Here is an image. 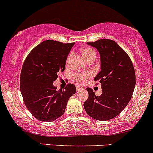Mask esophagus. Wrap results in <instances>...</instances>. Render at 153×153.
<instances>
[{"mask_svg": "<svg viewBox=\"0 0 153 153\" xmlns=\"http://www.w3.org/2000/svg\"><path fill=\"white\" fill-rule=\"evenodd\" d=\"M83 89V88L81 87V86H76V90L77 91H80V90H81V89Z\"/></svg>", "mask_w": 153, "mask_h": 153, "instance_id": "1", "label": "esophagus"}]
</instances>
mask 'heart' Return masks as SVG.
<instances>
[{
	"instance_id": "b5f03b06",
	"label": "heart",
	"mask_w": 153,
	"mask_h": 153,
	"mask_svg": "<svg viewBox=\"0 0 153 153\" xmlns=\"http://www.w3.org/2000/svg\"><path fill=\"white\" fill-rule=\"evenodd\" d=\"M81 52L82 54L83 57L86 60L89 56L91 55H95V51L92 48L90 47H85V48H83V49H81ZM71 55H69L67 58V64H68L69 61V58H70ZM92 73L90 72H84V73H78V74H75L74 75V79L78 83H84L85 82L86 80L88 78H89V77L91 76Z\"/></svg>"
}]
</instances>
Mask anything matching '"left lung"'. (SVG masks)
Returning a JSON list of instances; mask_svg holds the SVG:
<instances>
[{
  "label": "left lung",
  "mask_w": 153,
  "mask_h": 153,
  "mask_svg": "<svg viewBox=\"0 0 153 153\" xmlns=\"http://www.w3.org/2000/svg\"><path fill=\"white\" fill-rule=\"evenodd\" d=\"M87 44L100 54L101 71L94 80L101 83L102 94L96 96L87 88L89 97L84 107L94 119L107 121L121 113L130 101L135 86V69L126 52L114 41L101 39Z\"/></svg>",
  "instance_id": "8db88e82"
}]
</instances>
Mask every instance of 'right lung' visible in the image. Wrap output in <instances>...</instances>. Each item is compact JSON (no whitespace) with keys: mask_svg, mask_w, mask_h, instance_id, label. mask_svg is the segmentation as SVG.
I'll list each match as a JSON object with an SVG mask.
<instances>
[{"mask_svg":"<svg viewBox=\"0 0 153 153\" xmlns=\"http://www.w3.org/2000/svg\"><path fill=\"white\" fill-rule=\"evenodd\" d=\"M75 43L47 40L27 55L21 72V92L29 112L40 121L50 122L65 112L69 98L76 92L74 84L57 90L53 82L65 69L66 61Z\"/></svg>","mask_w":153,"mask_h":153,"instance_id":"add662e5","label":"right lung"}]
</instances>
